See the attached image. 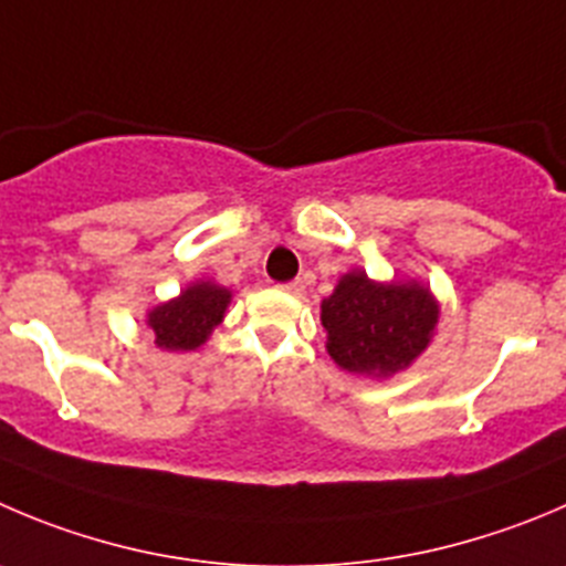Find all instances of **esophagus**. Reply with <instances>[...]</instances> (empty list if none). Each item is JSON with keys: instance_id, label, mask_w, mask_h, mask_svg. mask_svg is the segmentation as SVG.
Returning <instances> with one entry per match:
<instances>
[{"instance_id": "1", "label": "esophagus", "mask_w": 566, "mask_h": 566, "mask_svg": "<svg viewBox=\"0 0 566 566\" xmlns=\"http://www.w3.org/2000/svg\"><path fill=\"white\" fill-rule=\"evenodd\" d=\"M280 289H283L286 294H294V297H300V294L305 292V283H303V280H292V283H283Z\"/></svg>"}]
</instances>
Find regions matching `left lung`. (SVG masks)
<instances>
[{"label":"left lung","mask_w":566,"mask_h":566,"mask_svg":"<svg viewBox=\"0 0 566 566\" xmlns=\"http://www.w3.org/2000/svg\"><path fill=\"white\" fill-rule=\"evenodd\" d=\"M439 322V303L428 286L375 283L367 272L342 274L338 286L322 300L327 353L344 373L389 378L411 367L424 353Z\"/></svg>","instance_id":"obj_1"}]
</instances>
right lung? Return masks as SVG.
Masks as SVG:
<instances>
[{"label":"right lung","instance_id":"1","mask_svg":"<svg viewBox=\"0 0 566 566\" xmlns=\"http://www.w3.org/2000/svg\"><path fill=\"white\" fill-rule=\"evenodd\" d=\"M233 294L211 280H199L180 292V297L160 303L147 314L155 344L166 353H188L206 344L213 327L224 319Z\"/></svg>","mask_w":566,"mask_h":566}]
</instances>
